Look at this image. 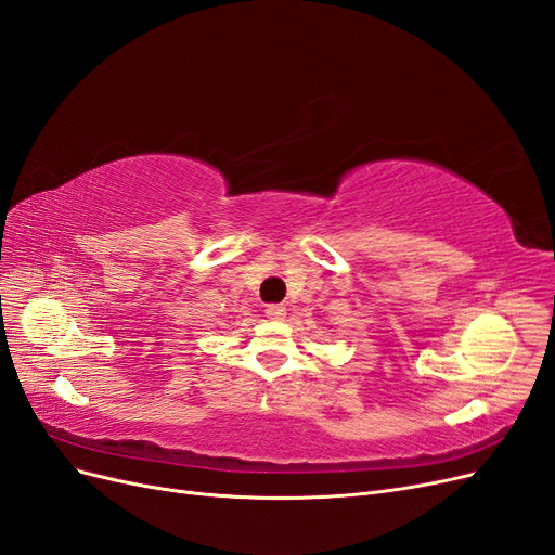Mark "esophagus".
<instances>
[{"instance_id": "1", "label": "esophagus", "mask_w": 555, "mask_h": 555, "mask_svg": "<svg viewBox=\"0 0 555 555\" xmlns=\"http://www.w3.org/2000/svg\"><path fill=\"white\" fill-rule=\"evenodd\" d=\"M264 315H268L270 320H283L285 318V306L283 304H270L268 308H264Z\"/></svg>"}]
</instances>
